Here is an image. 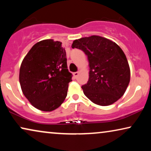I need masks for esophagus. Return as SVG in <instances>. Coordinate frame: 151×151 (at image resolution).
Returning a JSON list of instances; mask_svg holds the SVG:
<instances>
[{
  "instance_id": "obj_1",
  "label": "esophagus",
  "mask_w": 151,
  "mask_h": 151,
  "mask_svg": "<svg viewBox=\"0 0 151 151\" xmlns=\"http://www.w3.org/2000/svg\"><path fill=\"white\" fill-rule=\"evenodd\" d=\"M78 75H79V73H78V72H75V73H73V76L76 78L78 77Z\"/></svg>"
}]
</instances>
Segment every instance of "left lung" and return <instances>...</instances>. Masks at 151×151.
I'll list each match as a JSON object with an SVG mask.
<instances>
[{
	"label": "left lung",
	"instance_id": "8db88e82",
	"mask_svg": "<svg viewBox=\"0 0 151 151\" xmlns=\"http://www.w3.org/2000/svg\"><path fill=\"white\" fill-rule=\"evenodd\" d=\"M72 48L87 55L89 78L82 86L84 94L94 104L109 106L124 94L131 71L127 57L116 43L99 36L75 40Z\"/></svg>",
	"mask_w": 151,
	"mask_h": 151
}]
</instances>
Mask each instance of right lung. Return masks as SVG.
<instances>
[{
    "instance_id": "add662e5",
    "label": "right lung",
    "mask_w": 151,
    "mask_h": 151,
    "mask_svg": "<svg viewBox=\"0 0 151 151\" xmlns=\"http://www.w3.org/2000/svg\"><path fill=\"white\" fill-rule=\"evenodd\" d=\"M72 76L62 42L47 39L36 43L24 56L19 81L24 96L32 106L49 112L65 101Z\"/></svg>"
}]
</instances>
